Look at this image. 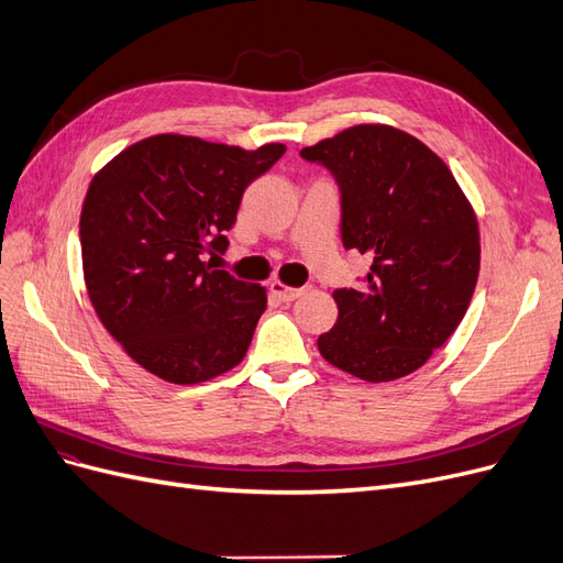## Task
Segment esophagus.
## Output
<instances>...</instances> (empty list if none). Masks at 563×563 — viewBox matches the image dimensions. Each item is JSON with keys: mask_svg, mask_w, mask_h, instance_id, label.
<instances>
[{"mask_svg": "<svg viewBox=\"0 0 563 563\" xmlns=\"http://www.w3.org/2000/svg\"><path fill=\"white\" fill-rule=\"evenodd\" d=\"M269 291H272V296H277L279 300H284V302H291V300H296V298H300L305 291H308V288H291V286H286V284H282V282H277V279H272L269 282Z\"/></svg>", "mask_w": 563, "mask_h": 563, "instance_id": "1", "label": "esophagus"}]
</instances>
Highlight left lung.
Here are the masks:
<instances>
[{"label":"left lung","instance_id":"1","mask_svg":"<svg viewBox=\"0 0 563 563\" xmlns=\"http://www.w3.org/2000/svg\"><path fill=\"white\" fill-rule=\"evenodd\" d=\"M340 192V240L368 255L360 288H338L323 360L368 383L418 371L463 321L479 277V228L449 166L413 135L360 124L302 147Z\"/></svg>","mask_w":563,"mask_h":563}]
</instances>
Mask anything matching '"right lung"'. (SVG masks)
Returning <instances> with one entry per match:
<instances>
[{
    "instance_id": "1",
    "label": "right lung",
    "mask_w": 563,
    "mask_h": 563,
    "mask_svg": "<svg viewBox=\"0 0 563 563\" xmlns=\"http://www.w3.org/2000/svg\"><path fill=\"white\" fill-rule=\"evenodd\" d=\"M286 147L258 150L162 133L93 176L79 218L87 291L135 364L195 385L244 360L265 288L218 267L246 187Z\"/></svg>"
}]
</instances>
